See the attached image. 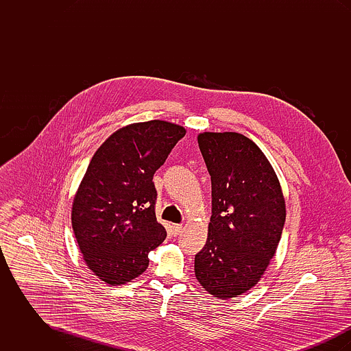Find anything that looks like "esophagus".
I'll return each mask as SVG.
<instances>
[{
	"mask_svg": "<svg viewBox=\"0 0 351 351\" xmlns=\"http://www.w3.org/2000/svg\"><path fill=\"white\" fill-rule=\"evenodd\" d=\"M172 230H173V233L179 234L183 230V225L182 223H175V225H172Z\"/></svg>",
	"mask_w": 351,
	"mask_h": 351,
	"instance_id": "obj_1",
	"label": "esophagus"
}]
</instances>
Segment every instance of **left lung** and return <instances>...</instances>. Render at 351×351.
I'll return each mask as SVG.
<instances>
[{
	"mask_svg": "<svg viewBox=\"0 0 351 351\" xmlns=\"http://www.w3.org/2000/svg\"><path fill=\"white\" fill-rule=\"evenodd\" d=\"M197 142L212 180V217L195 275L215 298H238L261 280L278 249L285 222L282 186L247 136L206 132Z\"/></svg>",
	"mask_w": 351,
	"mask_h": 351,
	"instance_id": "left-lung-1",
	"label": "left lung"
}]
</instances>
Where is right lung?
Instances as JSON below:
<instances>
[{"label":"right lung","mask_w":351,"mask_h":351,"mask_svg":"<svg viewBox=\"0 0 351 351\" xmlns=\"http://www.w3.org/2000/svg\"><path fill=\"white\" fill-rule=\"evenodd\" d=\"M185 135L152 119L112 134L95 152L72 204V229L89 269L102 282H132L167 237L156 221L154 173Z\"/></svg>","instance_id":"1"}]
</instances>
